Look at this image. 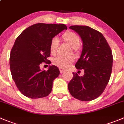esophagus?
Here are the masks:
<instances>
[{
    "instance_id": "obj_1",
    "label": "esophagus",
    "mask_w": 124,
    "mask_h": 124,
    "mask_svg": "<svg viewBox=\"0 0 124 124\" xmlns=\"http://www.w3.org/2000/svg\"><path fill=\"white\" fill-rule=\"evenodd\" d=\"M59 70H60V72H61V73H63V71H65L64 69H61V68H60Z\"/></svg>"
}]
</instances>
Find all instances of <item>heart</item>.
Returning <instances> with one entry per match:
<instances>
[{"label": "heart", "mask_w": 124, "mask_h": 124, "mask_svg": "<svg viewBox=\"0 0 124 124\" xmlns=\"http://www.w3.org/2000/svg\"><path fill=\"white\" fill-rule=\"evenodd\" d=\"M62 39L65 43L69 45V46L73 48L74 51L77 53L79 51L78 45L80 42V38L76 33L71 31L66 32L62 35ZM59 40L57 38H54L51 41L49 49L52 54L55 53L56 51L57 48L58 46ZM74 61V58L72 57H63L62 56H59L55 57L53 61V63L58 67L63 69L68 67L71 63Z\"/></svg>", "instance_id": "heart-1"}]
</instances>
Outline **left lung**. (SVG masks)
I'll return each mask as SVG.
<instances>
[{
    "mask_svg": "<svg viewBox=\"0 0 124 124\" xmlns=\"http://www.w3.org/2000/svg\"><path fill=\"white\" fill-rule=\"evenodd\" d=\"M69 28L78 33L83 41L81 54L75 67L83 69L84 74L79 76L78 72L73 73L69 91L78 100H93L103 93L109 82L113 67L112 51L99 31L85 25H72Z\"/></svg>",
    "mask_w": 124,
    "mask_h": 124,
    "instance_id": "1",
    "label": "left lung"
}]
</instances>
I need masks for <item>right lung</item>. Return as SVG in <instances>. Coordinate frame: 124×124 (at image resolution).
<instances>
[{
  "label": "right lung",
  "instance_id": "obj_1",
  "mask_svg": "<svg viewBox=\"0 0 124 124\" xmlns=\"http://www.w3.org/2000/svg\"><path fill=\"white\" fill-rule=\"evenodd\" d=\"M64 29H67L65 24L38 23L27 27L15 40L10 55V70L17 87L25 97L39 99L51 92L59 70L49 65L46 71L40 69V64L50 63L51 41Z\"/></svg>",
  "mask_w": 124,
  "mask_h": 124
}]
</instances>
